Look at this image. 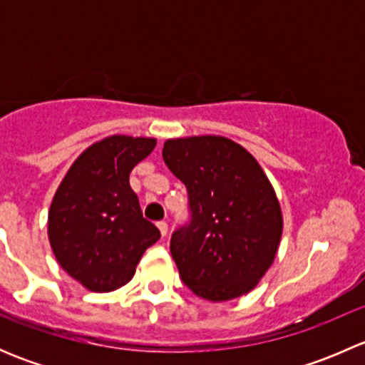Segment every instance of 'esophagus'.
<instances>
[{
  "mask_svg": "<svg viewBox=\"0 0 365 365\" xmlns=\"http://www.w3.org/2000/svg\"><path fill=\"white\" fill-rule=\"evenodd\" d=\"M157 226H159L162 237H165V235H168V222H165V220H160V222H157Z\"/></svg>",
  "mask_w": 365,
  "mask_h": 365,
  "instance_id": "34e87169",
  "label": "esophagus"
}]
</instances>
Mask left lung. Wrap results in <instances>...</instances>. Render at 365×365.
Wrapping results in <instances>:
<instances>
[{
	"instance_id": "left-lung-1",
	"label": "left lung",
	"mask_w": 365,
	"mask_h": 365,
	"mask_svg": "<svg viewBox=\"0 0 365 365\" xmlns=\"http://www.w3.org/2000/svg\"><path fill=\"white\" fill-rule=\"evenodd\" d=\"M162 157L189 194L190 219L169 244L183 284L212 302L251 292L282 235L281 206L261 165L220 135L169 139Z\"/></svg>"
}]
</instances>
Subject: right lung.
Listing matches in <instances>:
<instances>
[{
    "label": "right lung",
    "mask_w": 365,
    "mask_h": 365,
    "mask_svg": "<svg viewBox=\"0 0 365 365\" xmlns=\"http://www.w3.org/2000/svg\"><path fill=\"white\" fill-rule=\"evenodd\" d=\"M155 139L111 135L84 150L49 210V242L58 263L90 292H113L134 275L143 252L160 238L143 217L128 183Z\"/></svg>",
    "instance_id": "add662e5"
}]
</instances>
